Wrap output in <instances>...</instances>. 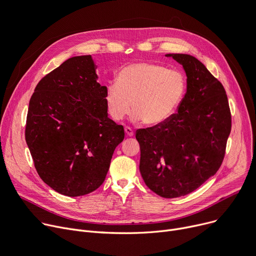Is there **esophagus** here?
Here are the masks:
<instances>
[{
	"mask_svg": "<svg viewBox=\"0 0 256 256\" xmlns=\"http://www.w3.org/2000/svg\"><path fill=\"white\" fill-rule=\"evenodd\" d=\"M124 132H126V134L128 136H134V130H132L130 126H126V128H124Z\"/></svg>",
	"mask_w": 256,
	"mask_h": 256,
	"instance_id": "esophagus-1",
	"label": "esophagus"
}]
</instances>
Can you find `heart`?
<instances>
[{
    "instance_id": "1",
    "label": "heart",
    "mask_w": 256,
    "mask_h": 256,
    "mask_svg": "<svg viewBox=\"0 0 256 256\" xmlns=\"http://www.w3.org/2000/svg\"><path fill=\"white\" fill-rule=\"evenodd\" d=\"M187 90V78L174 69L151 62L124 67L118 82L109 84L105 103L110 118L120 122L130 112L147 126L168 120L180 105Z\"/></svg>"
}]
</instances>
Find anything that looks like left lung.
Listing matches in <instances>:
<instances>
[{"mask_svg":"<svg viewBox=\"0 0 256 256\" xmlns=\"http://www.w3.org/2000/svg\"><path fill=\"white\" fill-rule=\"evenodd\" d=\"M187 74V92L166 122L138 128L140 172L147 187L164 198L198 189L220 168L232 128L228 96L205 65L187 54H168Z\"/></svg>","mask_w":256,"mask_h":256,"instance_id":"8db88e82","label":"left lung"}]
</instances>
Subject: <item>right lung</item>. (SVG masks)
Here are the masks:
<instances>
[{
	"label": "right lung",
	"instance_id": "1",
	"mask_svg": "<svg viewBox=\"0 0 256 256\" xmlns=\"http://www.w3.org/2000/svg\"><path fill=\"white\" fill-rule=\"evenodd\" d=\"M90 55L69 58L36 84L26 140L40 178L56 192L78 197L103 184L122 126L107 116L106 86Z\"/></svg>",
	"mask_w": 256,
	"mask_h": 256
}]
</instances>
